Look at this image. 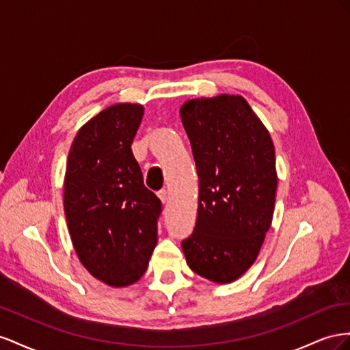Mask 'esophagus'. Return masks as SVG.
Wrapping results in <instances>:
<instances>
[{"mask_svg":"<svg viewBox=\"0 0 350 350\" xmlns=\"http://www.w3.org/2000/svg\"><path fill=\"white\" fill-rule=\"evenodd\" d=\"M158 196H159V199H161L163 204H167V202H168V192H167V191H159V192H158Z\"/></svg>","mask_w":350,"mask_h":350,"instance_id":"obj_1","label":"esophagus"}]
</instances>
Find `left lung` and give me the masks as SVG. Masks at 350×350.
Listing matches in <instances>:
<instances>
[{
	"instance_id": "left-lung-1",
	"label": "left lung",
	"mask_w": 350,
	"mask_h": 350,
	"mask_svg": "<svg viewBox=\"0 0 350 350\" xmlns=\"http://www.w3.org/2000/svg\"><path fill=\"white\" fill-rule=\"evenodd\" d=\"M180 117L199 177L196 226L183 254L196 274L232 283L255 262L273 221L271 136L241 95L189 99Z\"/></svg>"
}]
</instances>
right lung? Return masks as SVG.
I'll list each match as a JSON object with an SVG mask.
<instances>
[{"label": "right lung", "instance_id": "right-lung-1", "mask_svg": "<svg viewBox=\"0 0 350 350\" xmlns=\"http://www.w3.org/2000/svg\"><path fill=\"white\" fill-rule=\"evenodd\" d=\"M144 107L116 104L77 132L64 176V213L75 251L98 280L136 283L157 246L161 201L144 185L132 152Z\"/></svg>", "mask_w": 350, "mask_h": 350}]
</instances>
